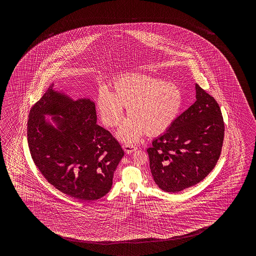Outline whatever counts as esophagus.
<instances>
[{
  "label": "esophagus",
  "mask_w": 256,
  "mask_h": 256,
  "mask_svg": "<svg viewBox=\"0 0 256 256\" xmlns=\"http://www.w3.org/2000/svg\"><path fill=\"white\" fill-rule=\"evenodd\" d=\"M122 147H124V150L127 154H130V152H132L136 150V146L130 144H124L122 146Z\"/></svg>",
  "instance_id": "obj_1"
}]
</instances>
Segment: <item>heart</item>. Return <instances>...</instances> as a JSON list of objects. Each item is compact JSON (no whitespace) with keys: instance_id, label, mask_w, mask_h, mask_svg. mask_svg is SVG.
Masks as SVG:
<instances>
[{"instance_id":"1","label":"heart","mask_w":256,"mask_h":256,"mask_svg":"<svg viewBox=\"0 0 256 256\" xmlns=\"http://www.w3.org/2000/svg\"><path fill=\"white\" fill-rule=\"evenodd\" d=\"M182 93L174 83L152 76L130 74L118 78L109 94L100 92L97 109L104 126L117 127L124 119L122 108L130 117L119 130L124 142H136L139 137L158 136L168 130L180 114Z\"/></svg>"}]
</instances>
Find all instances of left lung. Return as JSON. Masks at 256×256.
<instances>
[{"instance_id":"left-lung-1","label":"left lung","mask_w":256,"mask_h":256,"mask_svg":"<svg viewBox=\"0 0 256 256\" xmlns=\"http://www.w3.org/2000/svg\"><path fill=\"white\" fill-rule=\"evenodd\" d=\"M196 98L147 149L154 180L166 192L200 183L212 171L222 154L225 127L220 108L198 84Z\"/></svg>"}]
</instances>
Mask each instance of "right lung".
Returning <instances> with one entry per match:
<instances>
[{"label": "right lung", "mask_w": 256, "mask_h": 256, "mask_svg": "<svg viewBox=\"0 0 256 256\" xmlns=\"http://www.w3.org/2000/svg\"><path fill=\"white\" fill-rule=\"evenodd\" d=\"M44 114L61 116L60 130L48 126ZM96 122L93 102H74L52 87L34 104L28 118V147L36 168L50 185L85 202L109 192L124 154L114 136Z\"/></svg>", "instance_id": "add662e5"}]
</instances>
